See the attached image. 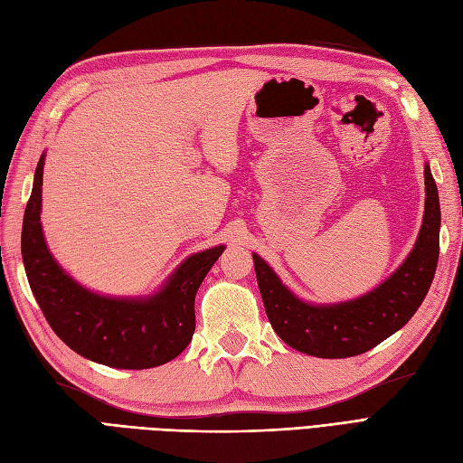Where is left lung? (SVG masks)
Returning <instances> with one entry per match:
<instances>
[{
  "label": "left lung",
  "mask_w": 463,
  "mask_h": 463,
  "mask_svg": "<svg viewBox=\"0 0 463 463\" xmlns=\"http://www.w3.org/2000/svg\"><path fill=\"white\" fill-rule=\"evenodd\" d=\"M425 214L415 247L400 269L357 299L305 303L253 253L257 282L272 328L301 354L342 359L365 354L398 332L415 315L432 284L439 262L440 204L429 164H425Z\"/></svg>",
  "instance_id": "1"
}]
</instances>
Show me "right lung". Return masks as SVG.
<instances>
[{
	"label": "right lung",
	"instance_id": "right-lung-1",
	"mask_svg": "<svg viewBox=\"0 0 463 463\" xmlns=\"http://www.w3.org/2000/svg\"><path fill=\"white\" fill-rule=\"evenodd\" d=\"M44 158L42 154L24 210L21 253L48 325L73 352L100 365L150 369L175 359L193 338L197 289L226 247L191 255L148 298H108L82 288L55 262L42 233Z\"/></svg>",
	"mask_w": 463,
	"mask_h": 463
}]
</instances>
